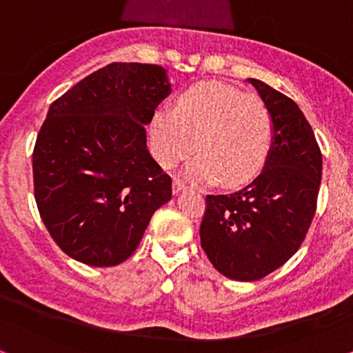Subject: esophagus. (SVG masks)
<instances>
[{
  "label": "esophagus",
  "mask_w": 353,
  "mask_h": 353,
  "mask_svg": "<svg viewBox=\"0 0 353 353\" xmlns=\"http://www.w3.org/2000/svg\"><path fill=\"white\" fill-rule=\"evenodd\" d=\"M185 187H187V185H185L184 182H182L181 179H174V182H172V190H174V194H177V192L184 190Z\"/></svg>",
  "instance_id": "obj_1"
}]
</instances>
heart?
Here are the masks:
<instances>
[{
    "label": "heart",
    "instance_id": "obj_1",
    "mask_svg": "<svg viewBox=\"0 0 353 353\" xmlns=\"http://www.w3.org/2000/svg\"><path fill=\"white\" fill-rule=\"evenodd\" d=\"M272 137L274 124L263 103L216 82L192 87L176 111H158L152 122L154 157L166 168L190 157L196 140L200 154L187 164L185 176L200 184H248L265 166Z\"/></svg>",
    "mask_w": 353,
    "mask_h": 353
}]
</instances>
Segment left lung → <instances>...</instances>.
I'll use <instances>...</instances> for the list:
<instances>
[{"instance_id":"1","label":"left lung","mask_w":353,"mask_h":353,"mask_svg":"<svg viewBox=\"0 0 353 353\" xmlns=\"http://www.w3.org/2000/svg\"><path fill=\"white\" fill-rule=\"evenodd\" d=\"M271 112L274 137L265 169L229 195H206L200 241L225 278L258 281L284 265L307 236L321 184L323 157L297 103L248 79Z\"/></svg>"}]
</instances>
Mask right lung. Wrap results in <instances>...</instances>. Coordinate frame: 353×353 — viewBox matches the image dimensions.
<instances>
[{
    "instance_id": "right-lung-1",
    "label": "right lung",
    "mask_w": 353,
    "mask_h": 353,
    "mask_svg": "<svg viewBox=\"0 0 353 353\" xmlns=\"http://www.w3.org/2000/svg\"><path fill=\"white\" fill-rule=\"evenodd\" d=\"M169 93L161 65L112 63L51 103L32 154L34 195L65 255L119 265L171 200V177L147 150L145 130Z\"/></svg>"
}]
</instances>
